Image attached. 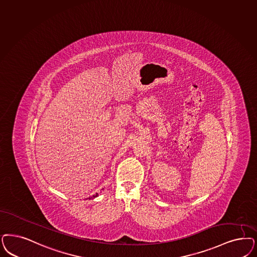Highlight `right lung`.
Returning a JSON list of instances; mask_svg holds the SVG:
<instances>
[{
  "instance_id": "obj_1",
  "label": "right lung",
  "mask_w": 257,
  "mask_h": 257,
  "mask_svg": "<svg viewBox=\"0 0 257 257\" xmlns=\"http://www.w3.org/2000/svg\"><path fill=\"white\" fill-rule=\"evenodd\" d=\"M97 194H96V195H93V196H92V197H89V199H91V198H94V197H97Z\"/></svg>"
}]
</instances>
